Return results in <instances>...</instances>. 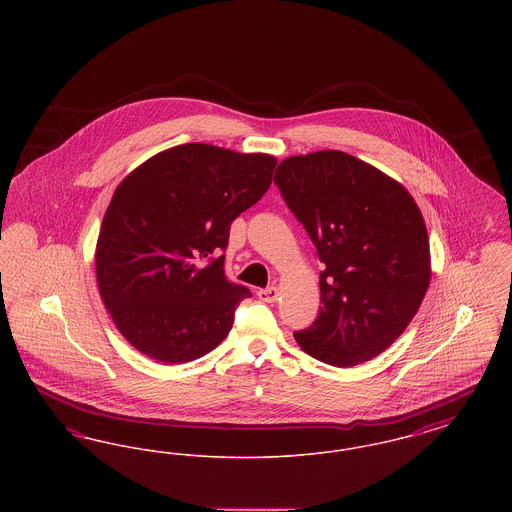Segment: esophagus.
<instances>
[{
    "instance_id": "34e87169",
    "label": "esophagus",
    "mask_w": 512,
    "mask_h": 512,
    "mask_svg": "<svg viewBox=\"0 0 512 512\" xmlns=\"http://www.w3.org/2000/svg\"><path fill=\"white\" fill-rule=\"evenodd\" d=\"M259 299L265 301V303H274L278 299V290L276 288H265V290H259L257 292Z\"/></svg>"
}]
</instances>
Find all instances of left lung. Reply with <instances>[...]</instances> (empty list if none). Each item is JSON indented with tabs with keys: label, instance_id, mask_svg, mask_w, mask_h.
I'll return each instance as SVG.
<instances>
[{
	"label": "left lung",
	"instance_id": "obj_1",
	"mask_svg": "<svg viewBox=\"0 0 512 512\" xmlns=\"http://www.w3.org/2000/svg\"><path fill=\"white\" fill-rule=\"evenodd\" d=\"M274 182L326 267L320 313L295 341L341 368L378 357L405 332L430 286V242L413 195L336 149L284 159Z\"/></svg>",
	"mask_w": 512,
	"mask_h": 512
}]
</instances>
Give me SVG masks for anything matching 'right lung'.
<instances>
[{
  "label": "right lung",
  "instance_id": "obj_1",
  "mask_svg": "<svg viewBox=\"0 0 512 512\" xmlns=\"http://www.w3.org/2000/svg\"><path fill=\"white\" fill-rule=\"evenodd\" d=\"M276 157L209 144L165 149L117 186L96 245L99 295L126 341L180 365L224 340L251 292L224 276L230 224L272 182Z\"/></svg>",
  "mask_w": 512,
  "mask_h": 512
}]
</instances>
